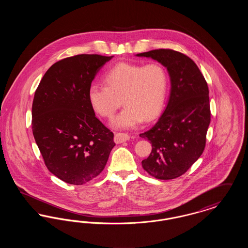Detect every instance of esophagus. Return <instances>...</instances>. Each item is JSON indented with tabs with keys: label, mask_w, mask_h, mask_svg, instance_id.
I'll list each match as a JSON object with an SVG mask.
<instances>
[{
	"label": "esophagus",
	"mask_w": 248,
	"mask_h": 248,
	"mask_svg": "<svg viewBox=\"0 0 248 248\" xmlns=\"http://www.w3.org/2000/svg\"><path fill=\"white\" fill-rule=\"evenodd\" d=\"M130 137L127 134H124V133H116L114 135V142L116 144H120V143H124L126 140H129Z\"/></svg>",
	"instance_id": "34e87169"
}]
</instances>
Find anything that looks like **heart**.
<instances>
[{
    "instance_id": "obj_1",
    "label": "heart",
    "mask_w": 248,
    "mask_h": 248,
    "mask_svg": "<svg viewBox=\"0 0 248 248\" xmlns=\"http://www.w3.org/2000/svg\"><path fill=\"white\" fill-rule=\"evenodd\" d=\"M103 80L106 86L90 85L88 100L98 115L108 120L123 103L125 105L113 121L114 127L133 128L143 119L152 121L161 112L168 86L167 73L161 64L121 62L107 71Z\"/></svg>"
}]
</instances>
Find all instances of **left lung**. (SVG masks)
I'll list each match as a JSON object with an SVG mask.
<instances>
[{
    "instance_id": "obj_1",
    "label": "left lung",
    "mask_w": 248,
    "mask_h": 248,
    "mask_svg": "<svg viewBox=\"0 0 248 248\" xmlns=\"http://www.w3.org/2000/svg\"><path fill=\"white\" fill-rule=\"evenodd\" d=\"M167 69L171 92L164 113L140 136L153 146L142 167L152 177L168 180L182 176L200 157L211 120L209 90L199 68L188 56L172 49L137 54Z\"/></svg>"
}]
</instances>
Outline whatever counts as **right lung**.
Here are the masks:
<instances>
[{"instance_id": "obj_1", "label": "right lung", "mask_w": 248, "mask_h": 248, "mask_svg": "<svg viewBox=\"0 0 248 248\" xmlns=\"http://www.w3.org/2000/svg\"><path fill=\"white\" fill-rule=\"evenodd\" d=\"M112 59L77 55L53 64L36 89L31 127L48 170L72 185H83L104 169L115 146L113 133L95 117L88 89Z\"/></svg>"}]
</instances>
